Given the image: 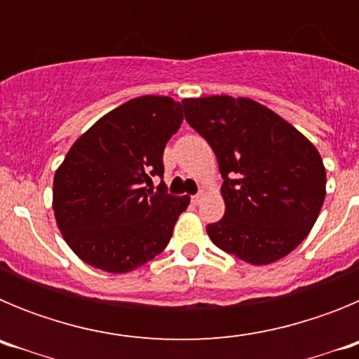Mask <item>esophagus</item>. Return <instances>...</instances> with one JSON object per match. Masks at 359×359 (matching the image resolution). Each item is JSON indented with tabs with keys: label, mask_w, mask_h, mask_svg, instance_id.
<instances>
[{
	"label": "esophagus",
	"mask_w": 359,
	"mask_h": 359,
	"mask_svg": "<svg viewBox=\"0 0 359 359\" xmlns=\"http://www.w3.org/2000/svg\"><path fill=\"white\" fill-rule=\"evenodd\" d=\"M203 198H205V192L201 190V192H198L196 196H192V203H194V205H199V203L203 201Z\"/></svg>",
	"instance_id": "34e87169"
}]
</instances>
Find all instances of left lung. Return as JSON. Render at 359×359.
<instances>
[{"label": "left lung", "mask_w": 359, "mask_h": 359, "mask_svg": "<svg viewBox=\"0 0 359 359\" xmlns=\"http://www.w3.org/2000/svg\"><path fill=\"white\" fill-rule=\"evenodd\" d=\"M182 104L224 180V215L207 226L212 243L255 266L293 252L325 199V167L315 145L252 98L214 95Z\"/></svg>", "instance_id": "obj_1"}]
</instances>
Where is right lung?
Here are the masks:
<instances>
[{
    "mask_svg": "<svg viewBox=\"0 0 359 359\" xmlns=\"http://www.w3.org/2000/svg\"><path fill=\"white\" fill-rule=\"evenodd\" d=\"M183 122L170 97L133 98L95 122L53 177L57 226L79 259L128 273L163 252L190 198L167 192L163 151Z\"/></svg>",
    "mask_w": 359,
    "mask_h": 359,
    "instance_id": "right-lung-1",
    "label": "right lung"
}]
</instances>
